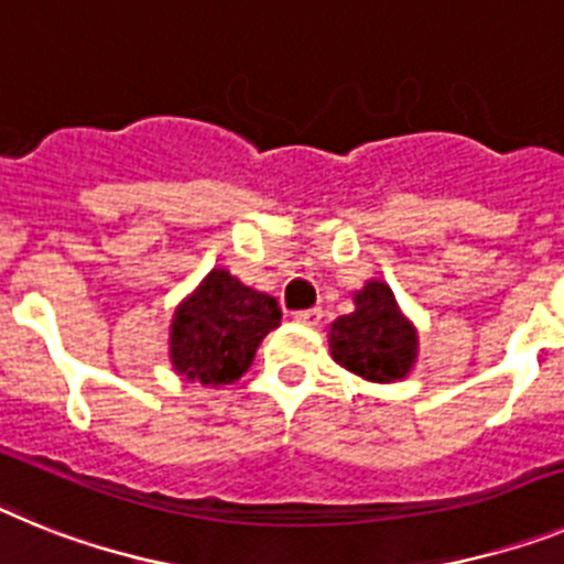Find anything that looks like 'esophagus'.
<instances>
[{"instance_id":"34e87169","label":"esophagus","mask_w":564,"mask_h":564,"mask_svg":"<svg viewBox=\"0 0 564 564\" xmlns=\"http://www.w3.org/2000/svg\"><path fill=\"white\" fill-rule=\"evenodd\" d=\"M321 317H323V312L317 310H303V312H295V321L297 323H303V326H317V323H321Z\"/></svg>"}]
</instances>
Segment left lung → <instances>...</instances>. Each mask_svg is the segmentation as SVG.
<instances>
[{
    "mask_svg": "<svg viewBox=\"0 0 564 564\" xmlns=\"http://www.w3.org/2000/svg\"><path fill=\"white\" fill-rule=\"evenodd\" d=\"M351 301L355 312L329 326L335 364L369 383H398L409 377L420 355L417 326L400 310L389 283L371 278Z\"/></svg>",
    "mask_w": 564,
    "mask_h": 564,
    "instance_id": "8db88e82",
    "label": "left lung"
}]
</instances>
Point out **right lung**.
<instances>
[{
  "label": "right lung",
  "mask_w": 564,
  "mask_h": 564,
  "mask_svg": "<svg viewBox=\"0 0 564 564\" xmlns=\"http://www.w3.org/2000/svg\"><path fill=\"white\" fill-rule=\"evenodd\" d=\"M281 326L272 295L243 286L227 269H213L170 323V364L189 383L229 386L252 366L263 337Z\"/></svg>",
  "instance_id": "right-lung-1"
}]
</instances>
